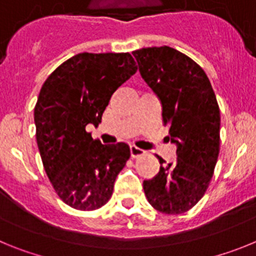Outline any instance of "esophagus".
I'll return each instance as SVG.
<instances>
[{
  "mask_svg": "<svg viewBox=\"0 0 256 256\" xmlns=\"http://www.w3.org/2000/svg\"><path fill=\"white\" fill-rule=\"evenodd\" d=\"M130 156H132V158H140V156H142V155H144V151L142 150V148H137V146H130Z\"/></svg>",
  "mask_w": 256,
  "mask_h": 256,
  "instance_id": "obj_1",
  "label": "esophagus"
}]
</instances>
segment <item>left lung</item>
<instances>
[{
	"instance_id": "8db88e82",
	"label": "left lung",
	"mask_w": 256,
	"mask_h": 256,
	"mask_svg": "<svg viewBox=\"0 0 256 256\" xmlns=\"http://www.w3.org/2000/svg\"><path fill=\"white\" fill-rule=\"evenodd\" d=\"M144 82L159 97L162 124L177 144V160L165 164L158 156L159 173L144 180L154 209L182 214L192 209L210 184L220 148V112L202 68L168 46L132 52Z\"/></svg>"
}]
</instances>
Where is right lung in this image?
<instances>
[{
    "label": "right lung",
    "instance_id": "add662e5",
    "mask_svg": "<svg viewBox=\"0 0 256 256\" xmlns=\"http://www.w3.org/2000/svg\"><path fill=\"white\" fill-rule=\"evenodd\" d=\"M136 72L128 52H83L56 68L40 88L34 108L40 159L58 198L74 209L104 206L130 159L128 144H102L86 126L101 123L112 94Z\"/></svg>",
    "mask_w": 256,
    "mask_h": 256
}]
</instances>
